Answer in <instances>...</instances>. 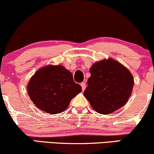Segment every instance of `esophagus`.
<instances>
[{
    "mask_svg": "<svg viewBox=\"0 0 154 154\" xmlns=\"http://www.w3.org/2000/svg\"><path fill=\"white\" fill-rule=\"evenodd\" d=\"M81 87H82V91H85V89H86V84H85V82L81 83Z\"/></svg>",
    "mask_w": 154,
    "mask_h": 154,
    "instance_id": "obj_1",
    "label": "esophagus"
}]
</instances>
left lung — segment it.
<instances>
[{
    "label": "left lung",
    "instance_id": "8db88e82",
    "mask_svg": "<svg viewBox=\"0 0 154 154\" xmlns=\"http://www.w3.org/2000/svg\"><path fill=\"white\" fill-rule=\"evenodd\" d=\"M89 72L91 76L84 96L96 112L109 114L127 102L134 84L127 68L109 58L93 64Z\"/></svg>",
    "mask_w": 154,
    "mask_h": 154
}]
</instances>
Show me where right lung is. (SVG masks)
I'll return each instance as SVG.
<instances>
[{
  "mask_svg": "<svg viewBox=\"0 0 154 154\" xmlns=\"http://www.w3.org/2000/svg\"><path fill=\"white\" fill-rule=\"evenodd\" d=\"M30 100L40 109L50 114H60L82 91V87L63 65H47L40 68L29 81Z\"/></svg>",
  "mask_w": 154,
  "mask_h": 154,
  "instance_id": "add662e5",
  "label": "right lung"
}]
</instances>
